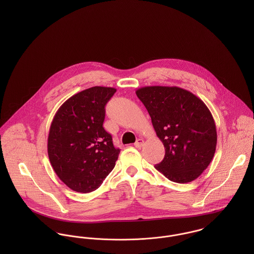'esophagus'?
Returning <instances> with one entry per match:
<instances>
[{"label":"esophagus","instance_id":"obj_1","mask_svg":"<svg viewBox=\"0 0 254 254\" xmlns=\"http://www.w3.org/2000/svg\"><path fill=\"white\" fill-rule=\"evenodd\" d=\"M144 145V140L143 139H139V140H137V142L134 144V145L136 146V147H142Z\"/></svg>","mask_w":254,"mask_h":254}]
</instances>
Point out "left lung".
I'll return each instance as SVG.
<instances>
[{
    "label": "left lung",
    "instance_id": "8db88e82",
    "mask_svg": "<svg viewBox=\"0 0 254 254\" xmlns=\"http://www.w3.org/2000/svg\"><path fill=\"white\" fill-rule=\"evenodd\" d=\"M165 147L154 167L170 181L195 180L211 162L217 144L214 119L205 104L179 87L147 86L136 91Z\"/></svg>",
    "mask_w": 254,
    "mask_h": 254
}]
</instances>
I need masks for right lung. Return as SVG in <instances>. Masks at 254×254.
Returning <instances> with one entry per match:
<instances>
[{"mask_svg": "<svg viewBox=\"0 0 254 254\" xmlns=\"http://www.w3.org/2000/svg\"><path fill=\"white\" fill-rule=\"evenodd\" d=\"M116 89L92 87L75 94L57 111L48 137L50 162L69 189L97 190L115 166L120 152L103 127L106 105Z\"/></svg>", "mask_w": 254, "mask_h": 254, "instance_id": "obj_1", "label": "right lung"}]
</instances>
